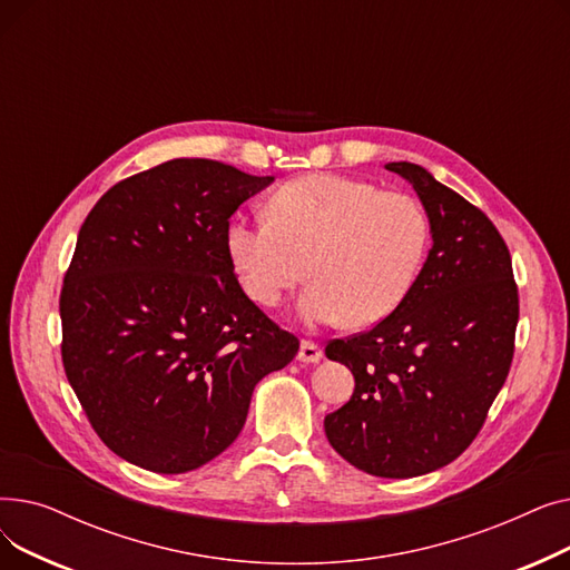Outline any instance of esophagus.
<instances>
[{
    "mask_svg": "<svg viewBox=\"0 0 570 570\" xmlns=\"http://www.w3.org/2000/svg\"><path fill=\"white\" fill-rule=\"evenodd\" d=\"M321 357H323V351L314 342H303L301 351H297V361L305 363V365H316Z\"/></svg>",
    "mask_w": 570,
    "mask_h": 570,
    "instance_id": "1",
    "label": "esophagus"
}]
</instances>
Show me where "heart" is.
<instances>
[{"label":"heart","instance_id":"1","mask_svg":"<svg viewBox=\"0 0 570 570\" xmlns=\"http://www.w3.org/2000/svg\"><path fill=\"white\" fill-rule=\"evenodd\" d=\"M430 243L423 205L363 179L314 173L267 200V222L235 219L226 230L233 273L258 307L275 309L297 284L309 325H372L411 291Z\"/></svg>","mask_w":570,"mask_h":570}]
</instances>
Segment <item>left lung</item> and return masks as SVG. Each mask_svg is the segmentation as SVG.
Listing matches in <instances>:
<instances>
[{
  "label": "left lung",
  "instance_id": "left-lung-1",
  "mask_svg": "<svg viewBox=\"0 0 570 570\" xmlns=\"http://www.w3.org/2000/svg\"><path fill=\"white\" fill-rule=\"evenodd\" d=\"M430 222L432 249L402 305L372 331L325 346L355 379L323 428L335 451L379 478H413L460 458L511 370L513 263L494 224L417 164L391 161Z\"/></svg>",
  "mask_w": 570,
  "mask_h": 570
}]
</instances>
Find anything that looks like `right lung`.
<instances>
[{
    "instance_id": "1",
    "label": "right lung",
    "mask_w": 570,
    "mask_h": 570,
    "mask_svg": "<svg viewBox=\"0 0 570 570\" xmlns=\"http://www.w3.org/2000/svg\"><path fill=\"white\" fill-rule=\"evenodd\" d=\"M275 183L170 159L108 189L65 277L62 361L89 423L122 460L187 473L243 432L256 383L297 340L237 284L228 219Z\"/></svg>"
}]
</instances>
